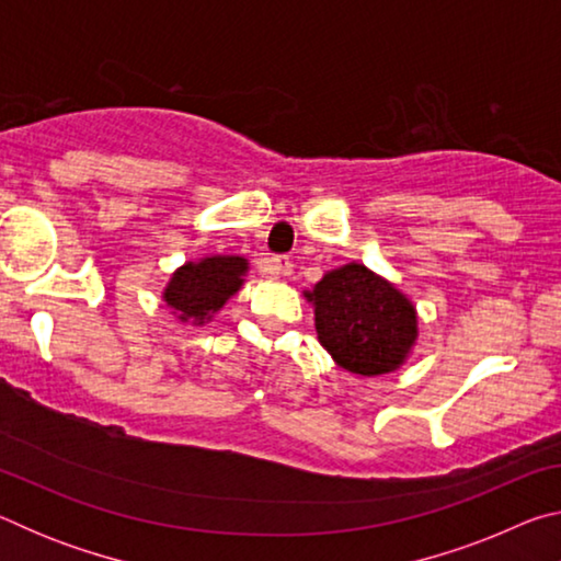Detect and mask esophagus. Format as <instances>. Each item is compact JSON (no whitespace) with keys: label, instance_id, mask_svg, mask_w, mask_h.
<instances>
[{"label":"esophagus","instance_id":"34e87169","mask_svg":"<svg viewBox=\"0 0 561 561\" xmlns=\"http://www.w3.org/2000/svg\"><path fill=\"white\" fill-rule=\"evenodd\" d=\"M291 270H294V264H291L287 254H274V257L270 260V272L274 274V277H284V274H291Z\"/></svg>","mask_w":561,"mask_h":561}]
</instances>
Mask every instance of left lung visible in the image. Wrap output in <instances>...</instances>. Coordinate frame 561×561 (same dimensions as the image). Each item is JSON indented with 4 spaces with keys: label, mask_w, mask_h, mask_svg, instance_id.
I'll use <instances>...</instances> for the list:
<instances>
[{
    "label": "left lung",
    "mask_w": 561,
    "mask_h": 561,
    "mask_svg": "<svg viewBox=\"0 0 561 561\" xmlns=\"http://www.w3.org/2000/svg\"><path fill=\"white\" fill-rule=\"evenodd\" d=\"M307 299L314 301L321 346L351 374L393 371L413 346V304L364 264L329 272Z\"/></svg>",
    "instance_id": "obj_1"
}]
</instances>
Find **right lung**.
Wrapping results in <instances>:
<instances>
[{
  "instance_id": "obj_1",
  "label": "right lung",
  "mask_w": 561,
  "mask_h": 561,
  "mask_svg": "<svg viewBox=\"0 0 561 561\" xmlns=\"http://www.w3.org/2000/svg\"><path fill=\"white\" fill-rule=\"evenodd\" d=\"M247 262L242 257H207L180 267L165 289V301L183 321H201L215 314L240 289Z\"/></svg>"
}]
</instances>
